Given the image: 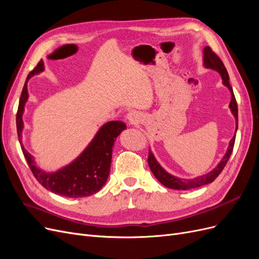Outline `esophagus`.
<instances>
[{
    "label": "esophagus",
    "mask_w": 259,
    "mask_h": 259,
    "mask_svg": "<svg viewBox=\"0 0 259 259\" xmlns=\"http://www.w3.org/2000/svg\"><path fill=\"white\" fill-rule=\"evenodd\" d=\"M126 119H127V122L130 124H137L140 121V116H139V114L137 112L132 111V112L127 113Z\"/></svg>",
    "instance_id": "1"
}]
</instances>
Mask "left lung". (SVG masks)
<instances>
[{"mask_svg": "<svg viewBox=\"0 0 259 259\" xmlns=\"http://www.w3.org/2000/svg\"><path fill=\"white\" fill-rule=\"evenodd\" d=\"M203 66H204L206 69L215 70V71H217L219 74H221L223 84L229 90V92L231 94V100L229 104V108H230L231 113L234 116V119H236V133H237V130H238V105H237L236 97H234L232 88L229 83V75H228L227 69L225 68L221 58H219L217 55L210 50L209 46H205L204 50H203ZM234 140H236V134H234V136L229 142V146H228V148H227V151L224 155V158L221 160V162L217 164L214 169H211L210 171H208L207 174H204L202 176H198V177L192 178V179H185V178H179V177H176L174 175L167 173V171L160 165V163L156 161L155 156L150 149H149V156H148L149 167H150L155 178L158 179L163 186L170 188V189L189 190V189H193V188H199L201 186H205L207 184L213 183L214 180L218 177V175L222 173V170L226 166V164H227V162H228L230 155L232 153Z\"/></svg>", "mask_w": 259, "mask_h": 259, "instance_id": "8db88e82", "label": "left lung"}]
</instances>
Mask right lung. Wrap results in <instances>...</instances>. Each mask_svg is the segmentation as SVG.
I'll return each instance as SVG.
<instances>
[{
  "label": "right lung",
  "mask_w": 259,
  "mask_h": 259,
  "mask_svg": "<svg viewBox=\"0 0 259 259\" xmlns=\"http://www.w3.org/2000/svg\"><path fill=\"white\" fill-rule=\"evenodd\" d=\"M43 70L44 64L41 60L34 70L27 76L19 99L16 124L22 153L25 155L31 171L45 189L67 198L89 197V195L98 192L106 184L109 174H110L112 147L116 137L121 134L122 131L126 130V125L121 121L105 123L81 154L68 165L56 171L48 173V171L37 167L34 158L22 145V114L25 112V106L29 98L27 83L30 77L42 72Z\"/></svg>",
  "instance_id": "1"
}]
</instances>
